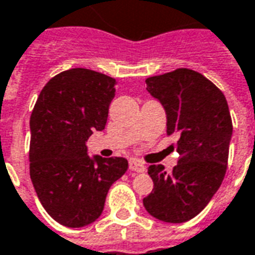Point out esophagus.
Instances as JSON below:
<instances>
[{"label": "esophagus", "mask_w": 255, "mask_h": 255, "mask_svg": "<svg viewBox=\"0 0 255 255\" xmlns=\"http://www.w3.org/2000/svg\"><path fill=\"white\" fill-rule=\"evenodd\" d=\"M129 170L131 171H138V173H143V171L146 170V167H145V164L142 163L141 160H138V159H131L129 160Z\"/></svg>", "instance_id": "obj_1"}]
</instances>
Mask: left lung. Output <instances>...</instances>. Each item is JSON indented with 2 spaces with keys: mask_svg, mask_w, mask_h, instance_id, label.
Listing matches in <instances>:
<instances>
[{
  "mask_svg": "<svg viewBox=\"0 0 255 255\" xmlns=\"http://www.w3.org/2000/svg\"><path fill=\"white\" fill-rule=\"evenodd\" d=\"M145 82L163 106L167 134L177 135L180 159L171 173L162 164L148 167L153 190L143 207L159 221L187 222L222 184L233 134L229 106L222 92L193 69L178 68Z\"/></svg>",
  "mask_w": 255,
  "mask_h": 255,
  "instance_id": "left-lung-1",
  "label": "left lung"
}]
</instances>
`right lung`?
<instances>
[{
    "mask_svg": "<svg viewBox=\"0 0 255 255\" xmlns=\"http://www.w3.org/2000/svg\"><path fill=\"white\" fill-rule=\"evenodd\" d=\"M116 79L86 68L48 81L30 116V178L47 214L67 228L93 223L114 181L127 171L124 157L89 156L86 142L103 131Z\"/></svg>",
    "mask_w": 255,
    "mask_h": 255,
    "instance_id": "obj_1",
    "label": "right lung"
}]
</instances>
